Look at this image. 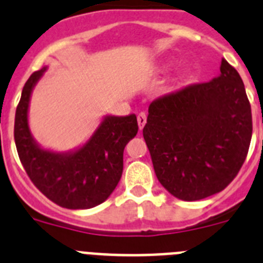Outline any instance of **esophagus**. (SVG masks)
Listing matches in <instances>:
<instances>
[{
	"mask_svg": "<svg viewBox=\"0 0 263 263\" xmlns=\"http://www.w3.org/2000/svg\"><path fill=\"white\" fill-rule=\"evenodd\" d=\"M137 123H139V128L143 129V127L145 126L146 123V114L144 111L139 112V115H137Z\"/></svg>",
	"mask_w": 263,
	"mask_h": 263,
	"instance_id": "1",
	"label": "esophagus"
}]
</instances>
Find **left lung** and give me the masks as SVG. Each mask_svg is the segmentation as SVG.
I'll return each instance as SVG.
<instances>
[{"label": "left lung", "instance_id": "obj_1", "mask_svg": "<svg viewBox=\"0 0 263 263\" xmlns=\"http://www.w3.org/2000/svg\"><path fill=\"white\" fill-rule=\"evenodd\" d=\"M143 136L160 183L182 200L220 193L240 172L252 140V108L237 70L155 99Z\"/></svg>", "mask_w": 263, "mask_h": 263}]
</instances>
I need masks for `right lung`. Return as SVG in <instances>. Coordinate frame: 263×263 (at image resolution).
<instances>
[{"mask_svg": "<svg viewBox=\"0 0 263 263\" xmlns=\"http://www.w3.org/2000/svg\"><path fill=\"white\" fill-rule=\"evenodd\" d=\"M44 68L26 81L16 106L14 140L27 176L40 193L58 205L85 210L101 204L117 187L123 173V152L139 131L136 115L107 117L77 152L58 155L39 148L27 124L32 87Z\"/></svg>", "mask_w": 263, "mask_h": 263, "instance_id": "right-lung-1", "label": "right lung"}]
</instances>
